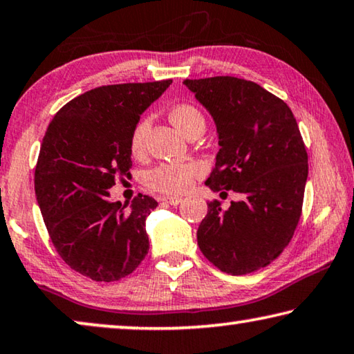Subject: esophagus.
<instances>
[{
    "instance_id": "34e87169",
    "label": "esophagus",
    "mask_w": 354,
    "mask_h": 354,
    "mask_svg": "<svg viewBox=\"0 0 354 354\" xmlns=\"http://www.w3.org/2000/svg\"><path fill=\"white\" fill-rule=\"evenodd\" d=\"M161 201H165L166 204H171V205H177L182 203V198H178V196H165V198H161Z\"/></svg>"
}]
</instances>
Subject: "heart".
Instances as JSON below:
<instances>
[{
  "label": "heart",
  "mask_w": 354,
  "mask_h": 354,
  "mask_svg": "<svg viewBox=\"0 0 354 354\" xmlns=\"http://www.w3.org/2000/svg\"><path fill=\"white\" fill-rule=\"evenodd\" d=\"M169 118L183 134L204 131L205 117L201 109L189 102L176 104L169 111ZM151 128V118L145 115L139 118L129 134V151L136 158L145 155L147 138ZM204 176V166L198 161H174L161 162L145 176V185L153 192L167 194H182L193 187L196 178Z\"/></svg>",
  "instance_id": "heart-1"
}]
</instances>
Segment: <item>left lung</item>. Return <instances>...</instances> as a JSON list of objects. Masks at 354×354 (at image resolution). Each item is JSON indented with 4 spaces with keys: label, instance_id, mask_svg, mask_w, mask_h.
<instances>
[{
    "label": "left lung",
    "instance_id": "left-lung-1",
    "mask_svg": "<svg viewBox=\"0 0 354 354\" xmlns=\"http://www.w3.org/2000/svg\"><path fill=\"white\" fill-rule=\"evenodd\" d=\"M183 84L218 129L221 149L205 185L239 194L230 209L207 203L198 245L221 272L252 274L279 258L295 236L308 176L306 144L286 102L252 80L216 75Z\"/></svg>",
    "mask_w": 354,
    "mask_h": 354
}]
</instances>
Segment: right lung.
Here are the masks:
<instances>
[{
  "label": "right lung",
  "mask_w": 354,
  "mask_h": 354,
  "mask_svg": "<svg viewBox=\"0 0 354 354\" xmlns=\"http://www.w3.org/2000/svg\"><path fill=\"white\" fill-rule=\"evenodd\" d=\"M171 79L102 85L71 100L48 123L35 169V192L53 247L95 281L131 274L149 252L145 218L158 203L138 194L131 207L109 199L129 176V134Z\"/></svg>",
  "instance_id": "add662e5"
}]
</instances>
